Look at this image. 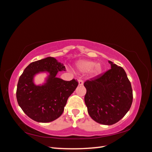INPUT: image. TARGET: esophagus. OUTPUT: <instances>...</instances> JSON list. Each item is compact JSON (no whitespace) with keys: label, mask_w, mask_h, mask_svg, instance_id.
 <instances>
[{"label":"esophagus","mask_w":152,"mask_h":152,"mask_svg":"<svg viewBox=\"0 0 152 152\" xmlns=\"http://www.w3.org/2000/svg\"><path fill=\"white\" fill-rule=\"evenodd\" d=\"M78 84H79V86H83V81L82 80H80L79 81H78Z\"/></svg>","instance_id":"34e87169"}]
</instances>
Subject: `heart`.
Wrapping results in <instances>:
<instances>
[{
	"mask_svg": "<svg viewBox=\"0 0 152 152\" xmlns=\"http://www.w3.org/2000/svg\"><path fill=\"white\" fill-rule=\"evenodd\" d=\"M77 68L80 72H86L91 70V74L94 76L100 75L102 72V66L99 63L91 60H81L77 63Z\"/></svg>",
	"mask_w": 152,
	"mask_h": 152,
	"instance_id": "obj_1",
	"label": "heart"
}]
</instances>
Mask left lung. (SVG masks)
<instances>
[{"label": "left lung", "mask_w": 152, "mask_h": 152, "mask_svg": "<svg viewBox=\"0 0 152 152\" xmlns=\"http://www.w3.org/2000/svg\"><path fill=\"white\" fill-rule=\"evenodd\" d=\"M111 69L103 75L84 83V100L89 116L104 125H112L122 119L133 102L132 85L125 70L111 61Z\"/></svg>", "instance_id": "left-lung-1"}]
</instances>
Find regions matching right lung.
Returning <instances> with one entry per match:
<instances>
[{
  "mask_svg": "<svg viewBox=\"0 0 152 152\" xmlns=\"http://www.w3.org/2000/svg\"><path fill=\"white\" fill-rule=\"evenodd\" d=\"M65 70L63 63L52 57L31 63L24 70L17 83L16 96L19 105L30 118L47 123L62 115L69 97L78 85L76 80L57 77L58 72ZM43 72L48 75L45 83L35 84L34 76Z\"/></svg>",
  "mask_w": 152,
  "mask_h": 152,
  "instance_id": "1",
  "label": "right lung"
}]
</instances>
